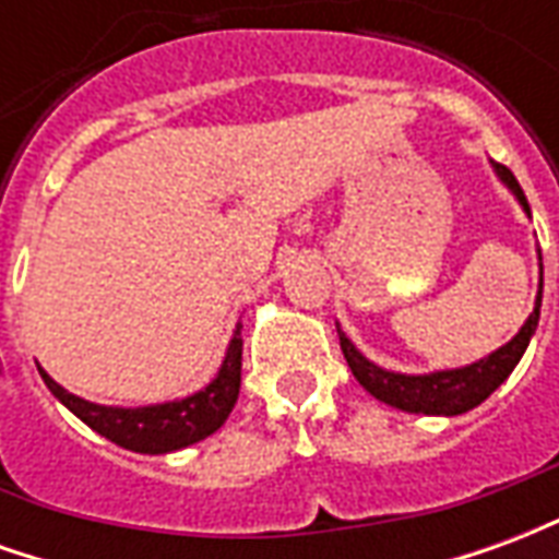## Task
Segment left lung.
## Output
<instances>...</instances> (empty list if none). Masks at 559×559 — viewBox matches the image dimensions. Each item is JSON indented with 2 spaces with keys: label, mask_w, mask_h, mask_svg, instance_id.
Here are the masks:
<instances>
[{
  "label": "left lung",
  "mask_w": 559,
  "mask_h": 559,
  "mask_svg": "<svg viewBox=\"0 0 559 559\" xmlns=\"http://www.w3.org/2000/svg\"><path fill=\"white\" fill-rule=\"evenodd\" d=\"M493 170L500 176V182L518 197V203L524 206L530 215V203L521 185L512 173L506 170L503 164H493ZM542 260V251H539ZM539 308H542V284L536 293V308L533 314L524 320V326L518 329V335L500 350L485 356L479 362L464 365V368H452V371H431V374H399V371H386L371 359H365L362 353L353 347V341L341 332V350L344 359L350 365L353 377L362 383L365 392H371L377 401H383L389 407H399L404 413H425V416H461V413L479 407L481 401L491 395L493 389L503 383L506 377L515 371L521 356L527 350L533 332L539 326Z\"/></svg>",
  "instance_id": "obj_1"
}]
</instances>
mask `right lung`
Here are the masks:
<instances>
[{
  "mask_svg": "<svg viewBox=\"0 0 559 559\" xmlns=\"http://www.w3.org/2000/svg\"><path fill=\"white\" fill-rule=\"evenodd\" d=\"M38 374L68 411L80 421H86L92 431L107 437L110 443L140 452V455H164V452H176V449L206 440L209 433L218 431L230 416L233 404L239 399V383H242V323L233 332L230 347L215 380L194 395L167 401V404L104 407V404H92V401L71 395L44 368H38Z\"/></svg>",
  "mask_w": 559,
  "mask_h": 559,
  "instance_id": "1",
  "label": "right lung"
}]
</instances>
